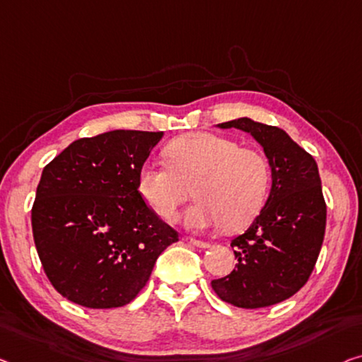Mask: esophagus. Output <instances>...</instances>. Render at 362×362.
<instances>
[{"mask_svg":"<svg viewBox=\"0 0 362 362\" xmlns=\"http://www.w3.org/2000/svg\"><path fill=\"white\" fill-rule=\"evenodd\" d=\"M183 240H185L187 244L193 245V247H198V249H208V247H209L208 242H204V240H197V239H190V237H185V239H183Z\"/></svg>","mask_w":362,"mask_h":362,"instance_id":"34e87169","label":"esophagus"}]
</instances>
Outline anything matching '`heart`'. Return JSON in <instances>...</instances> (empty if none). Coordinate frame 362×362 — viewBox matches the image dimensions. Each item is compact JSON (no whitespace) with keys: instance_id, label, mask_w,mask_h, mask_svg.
<instances>
[{"instance_id":"1","label":"heart","mask_w":362,"mask_h":362,"mask_svg":"<svg viewBox=\"0 0 362 362\" xmlns=\"http://www.w3.org/2000/svg\"><path fill=\"white\" fill-rule=\"evenodd\" d=\"M165 153L169 163L148 160L138 177L139 193L164 221L175 218L190 188L198 202L183 213V224L192 230L242 229L265 203L269 164L260 151L195 132L175 138Z\"/></svg>"}]
</instances>
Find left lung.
<instances>
[{
  "label": "left lung",
  "mask_w": 362,
  "mask_h": 362,
  "mask_svg": "<svg viewBox=\"0 0 362 362\" xmlns=\"http://www.w3.org/2000/svg\"><path fill=\"white\" fill-rule=\"evenodd\" d=\"M218 127L255 138L272 169V190L250 228L230 242L235 269L211 286L224 302L242 309L278 304L307 283L322 249L327 206L319 167L278 127L247 117Z\"/></svg>",
  "instance_id": "left-lung-1"
}]
</instances>
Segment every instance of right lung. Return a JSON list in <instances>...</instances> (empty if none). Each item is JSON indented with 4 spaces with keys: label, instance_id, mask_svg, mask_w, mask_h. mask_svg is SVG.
<instances>
[{
    "label": "right lung",
    "instance_id": "add662e5",
    "mask_svg": "<svg viewBox=\"0 0 362 362\" xmlns=\"http://www.w3.org/2000/svg\"><path fill=\"white\" fill-rule=\"evenodd\" d=\"M163 132L113 129L81 138L42 172L32 233L58 293L89 309L122 307L148 283L158 257L179 240L138 192Z\"/></svg>",
    "mask_w": 362,
    "mask_h": 362
}]
</instances>
